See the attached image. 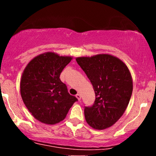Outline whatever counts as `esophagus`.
I'll use <instances>...</instances> for the list:
<instances>
[{
	"instance_id": "obj_1",
	"label": "esophagus",
	"mask_w": 156,
	"mask_h": 156,
	"mask_svg": "<svg viewBox=\"0 0 156 156\" xmlns=\"http://www.w3.org/2000/svg\"><path fill=\"white\" fill-rule=\"evenodd\" d=\"M76 97L77 98V99L78 100V101H80V100H81V96H80V94H77L76 95Z\"/></svg>"
}]
</instances>
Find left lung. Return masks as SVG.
I'll use <instances>...</instances> for the list:
<instances>
[{"label": "left lung", "instance_id": "left-lung-1", "mask_svg": "<svg viewBox=\"0 0 156 156\" xmlns=\"http://www.w3.org/2000/svg\"><path fill=\"white\" fill-rule=\"evenodd\" d=\"M92 83L95 101L85 107L84 116L89 126L96 130L112 126L123 115L133 92L129 69L122 61L110 54L76 58Z\"/></svg>", "mask_w": 156, "mask_h": 156}]
</instances>
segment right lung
Segmentation results:
<instances>
[{"label":"right lung","mask_w":156,"mask_h":156,"mask_svg":"<svg viewBox=\"0 0 156 156\" xmlns=\"http://www.w3.org/2000/svg\"><path fill=\"white\" fill-rule=\"evenodd\" d=\"M72 59V56L47 52L34 57L23 70L20 85L23 101L32 116L44 124L55 125L64 120L78 101L59 78Z\"/></svg>","instance_id":"add662e5"}]
</instances>
